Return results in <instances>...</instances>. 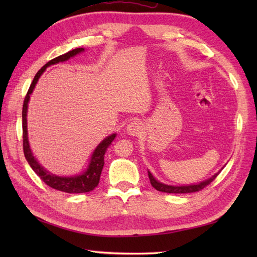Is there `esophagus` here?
I'll return each instance as SVG.
<instances>
[{
  "label": "esophagus",
  "mask_w": 257,
  "mask_h": 257,
  "mask_svg": "<svg viewBox=\"0 0 257 257\" xmlns=\"http://www.w3.org/2000/svg\"><path fill=\"white\" fill-rule=\"evenodd\" d=\"M125 133L132 137H137L140 134H143V125L139 121H133L130 122L127 128H125Z\"/></svg>",
  "instance_id": "1"
}]
</instances>
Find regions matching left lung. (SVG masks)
I'll return each instance as SVG.
<instances>
[{"mask_svg": "<svg viewBox=\"0 0 257 257\" xmlns=\"http://www.w3.org/2000/svg\"><path fill=\"white\" fill-rule=\"evenodd\" d=\"M221 171V170H220ZM220 171L215 173L214 176H212L211 178H209L207 180H204L200 183H194V184H188V185H170V184H166L162 183L160 181L152 176V173L150 171H148V176L150 179V183L152 187H154L156 190L160 191V192H166V193H192V192H196V191H200L203 188H205L207 184H210L213 180H214L217 174L220 173Z\"/></svg>", "mask_w": 257, "mask_h": 257, "instance_id": "1", "label": "left lung"}]
</instances>
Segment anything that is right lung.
Returning a JSON list of instances; mask_svg holds the SVG:
<instances>
[{
	"instance_id": "add662e5",
	"label": "right lung",
	"mask_w": 257,
	"mask_h": 257,
	"mask_svg": "<svg viewBox=\"0 0 257 257\" xmlns=\"http://www.w3.org/2000/svg\"><path fill=\"white\" fill-rule=\"evenodd\" d=\"M85 50L84 48H75L73 51H69L68 53L64 54V55L58 56L56 58L52 59V61L45 64L40 70H38L37 74L35 75L34 79H33L32 84L30 86V89L27 91L25 96L24 103H23V111H22V124H23V150H24V156L25 159L29 162L31 168L34 170V172L40 177L43 181H44L48 187H51L58 191H63V192L66 193H85V192H90V191L94 190L98 183H99L100 174L102 171L103 165H105V161H103V157H105V152L107 148L116 138V134L109 135L108 137L103 139L101 143L98 145L94 152L89 159L88 166L85 169V170L80 174H76V176H70V177H62V176H56V174H53L52 172L47 171L44 167L40 165V162L36 160V158L33 156V152L31 150L30 143H29V135H27V108H29V101L33 90H34L35 86L37 84L38 79L42 76V74L45 72L47 67H50L51 65H55L62 62H66L69 58H72L78 54L83 53Z\"/></svg>"
}]
</instances>
